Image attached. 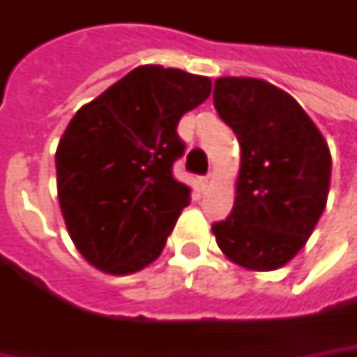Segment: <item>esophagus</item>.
Instances as JSON below:
<instances>
[{"label": "esophagus", "mask_w": 357, "mask_h": 357, "mask_svg": "<svg viewBox=\"0 0 357 357\" xmlns=\"http://www.w3.org/2000/svg\"><path fill=\"white\" fill-rule=\"evenodd\" d=\"M214 185V174L213 172H208V174H204V176H200L199 178V188L204 192V190H208L211 186Z\"/></svg>", "instance_id": "34e87169"}]
</instances>
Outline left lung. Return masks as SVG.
I'll list each match as a JSON object with an SVG mask.
<instances>
[{
  "instance_id": "8db88e82",
  "label": "left lung",
  "mask_w": 357,
  "mask_h": 357,
  "mask_svg": "<svg viewBox=\"0 0 357 357\" xmlns=\"http://www.w3.org/2000/svg\"><path fill=\"white\" fill-rule=\"evenodd\" d=\"M213 99L240 144L234 206L213 225L216 244L238 266L276 270L300 252L326 208L330 149L294 97L266 81L220 77Z\"/></svg>"
}]
</instances>
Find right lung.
Instances as JSON below:
<instances>
[{"mask_svg": "<svg viewBox=\"0 0 357 357\" xmlns=\"http://www.w3.org/2000/svg\"><path fill=\"white\" fill-rule=\"evenodd\" d=\"M211 87L208 77L141 65L71 119L55 153L57 197L89 264L123 276L160 256L190 204V188L172 176L185 153L176 125Z\"/></svg>", "mask_w": 357, "mask_h": 357, "instance_id": "obj_1", "label": "right lung"}]
</instances>
